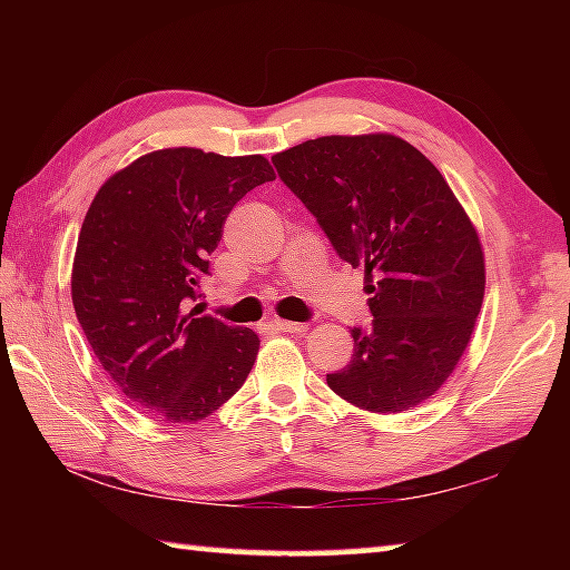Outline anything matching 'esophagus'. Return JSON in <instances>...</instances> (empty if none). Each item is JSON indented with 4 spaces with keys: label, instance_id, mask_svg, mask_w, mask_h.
Returning <instances> with one entry per match:
<instances>
[{
    "label": "esophagus",
    "instance_id": "obj_1",
    "mask_svg": "<svg viewBox=\"0 0 570 570\" xmlns=\"http://www.w3.org/2000/svg\"><path fill=\"white\" fill-rule=\"evenodd\" d=\"M274 326L278 332H288V334H298L306 330L304 322H288V320H274Z\"/></svg>",
    "mask_w": 570,
    "mask_h": 570
}]
</instances>
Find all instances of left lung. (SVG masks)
<instances>
[{
	"instance_id": "1",
	"label": "left lung",
	"mask_w": 570,
	"mask_h": 570,
	"mask_svg": "<svg viewBox=\"0 0 570 570\" xmlns=\"http://www.w3.org/2000/svg\"><path fill=\"white\" fill-rule=\"evenodd\" d=\"M342 262L364 266L370 330L326 384L370 412L430 400L455 370L485 294L478 230L448 180L387 132L324 135L272 158Z\"/></svg>"
}]
</instances>
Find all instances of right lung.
Here are the masks:
<instances>
[{"label":"right lung","instance_id":"right-lung-1","mask_svg":"<svg viewBox=\"0 0 570 570\" xmlns=\"http://www.w3.org/2000/svg\"><path fill=\"white\" fill-rule=\"evenodd\" d=\"M268 180L264 156L166 148L115 173L92 198L72 264L77 322L118 390L160 420L208 417L256 362V332L183 304L196 302L230 210Z\"/></svg>","mask_w":570,"mask_h":570}]
</instances>
